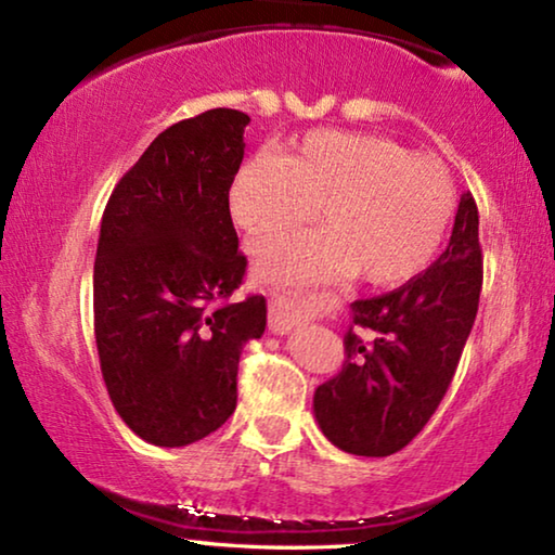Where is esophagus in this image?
I'll list each match as a JSON object with an SVG mask.
<instances>
[{
    "label": "esophagus",
    "instance_id": "obj_1",
    "mask_svg": "<svg viewBox=\"0 0 555 555\" xmlns=\"http://www.w3.org/2000/svg\"><path fill=\"white\" fill-rule=\"evenodd\" d=\"M269 306H271L269 327L274 333H288L291 327L311 321L315 311L311 300L300 298L298 294H294V291L281 288V286H276L269 294Z\"/></svg>",
    "mask_w": 555,
    "mask_h": 555
}]
</instances>
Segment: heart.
Masks as SVG:
<instances>
[{
  "mask_svg": "<svg viewBox=\"0 0 555 555\" xmlns=\"http://www.w3.org/2000/svg\"><path fill=\"white\" fill-rule=\"evenodd\" d=\"M230 218L255 234L296 228L321 208L323 230L271 234L251 247L267 284L311 286L343 276L397 286L436 257L455 208L448 168L370 131L315 129L281 156L242 162Z\"/></svg>",
  "mask_w": 555,
  "mask_h": 555,
  "instance_id": "1",
  "label": "heart"
}]
</instances>
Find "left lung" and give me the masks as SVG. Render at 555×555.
Listing matches in <instances>:
<instances>
[{"mask_svg": "<svg viewBox=\"0 0 555 555\" xmlns=\"http://www.w3.org/2000/svg\"><path fill=\"white\" fill-rule=\"evenodd\" d=\"M480 218L460 195L453 234L424 274L384 296L354 300L352 323L374 340L345 333V362L315 389L323 436L345 453L387 457L409 446L453 382L482 288Z\"/></svg>", "mask_w": 555, "mask_h": 555, "instance_id": "obj_1", "label": "left lung"}]
</instances>
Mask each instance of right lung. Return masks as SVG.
<instances>
[{"label": "right lung", "mask_w": 555, "mask_h": 555, "mask_svg": "<svg viewBox=\"0 0 555 555\" xmlns=\"http://www.w3.org/2000/svg\"><path fill=\"white\" fill-rule=\"evenodd\" d=\"M247 125L244 112L218 107L168 127L102 215L100 370L121 421L152 446L218 430L237 406L242 347L264 335V296L228 304L247 269L228 208Z\"/></svg>", "instance_id": "add662e5"}]
</instances>
